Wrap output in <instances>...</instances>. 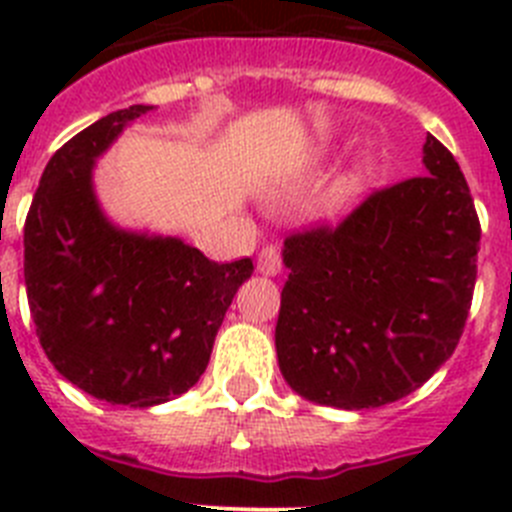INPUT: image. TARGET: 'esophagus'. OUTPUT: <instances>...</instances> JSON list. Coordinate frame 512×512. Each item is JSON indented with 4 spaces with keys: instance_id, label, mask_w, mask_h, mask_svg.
Returning a JSON list of instances; mask_svg holds the SVG:
<instances>
[{
    "instance_id": "1",
    "label": "esophagus",
    "mask_w": 512,
    "mask_h": 512,
    "mask_svg": "<svg viewBox=\"0 0 512 512\" xmlns=\"http://www.w3.org/2000/svg\"><path fill=\"white\" fill-rule=\"evenodd\" d=\"M259 271L264 277H277L279 271H282V256H279L277 246H266L261 248L259 253Z\"/></svg>"
}]
</instances>
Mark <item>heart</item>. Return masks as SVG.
Returning <instances> with one entry per match:
<instances>
[{
  "label": "heart",
  "mask_w": 512,
  "mask_h": 512,
  "mask_svg": "<svg viewBox=\"0 0 512 512\" xmlns=\"http://www.w3.org/2000/svg\"><path fill=\"white\" fill-rule=\"evenodd\" d=\"M356 179H361V171H359V174H354V179H351V182H356Z\"/></svg>",
  "instance_id": "1"
}]
</instances>
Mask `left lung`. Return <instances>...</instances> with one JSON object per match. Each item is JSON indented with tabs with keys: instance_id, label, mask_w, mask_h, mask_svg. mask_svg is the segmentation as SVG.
<instances>
[{
	"instance_id": "obj_1",
	"label": "left lung",
	"mask_w": 512,
	"mask_h": 512,
	"mask_svg": "<svg viewBox=\"0 0 512 512\" xmlns=\"http://www.w3.org/2000/svg\"><path fill=\"white\" fill-rule=\"evenodd\" d=\"M425 176L338 228L284 241L277 359L300 397L341 410L415 392L454 354L477 279L479 220L456 158L428 135Z\"/></svg>"
}]
</instances>
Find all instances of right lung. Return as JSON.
Here are the masks:
<instances>
[{
    "instance_id": "1",
    "label": "right lung",
    "mask_w": 512,
    "mask_h": 512,
    "mask_svg": "<svg viewBox=\"0 0 512 512\" xmlns=\"http://www.w3.org/2000/svg\"><path fill=\"white\" fill-rule=\"evenodd\" d=\"M151 104L81 130L40 176L25 220V287L40 346L97 400L153 408L200 382L253 261L215 264L176 235L122 228L94 187L97 161Z\"/></svg>"
}]
</instances>
